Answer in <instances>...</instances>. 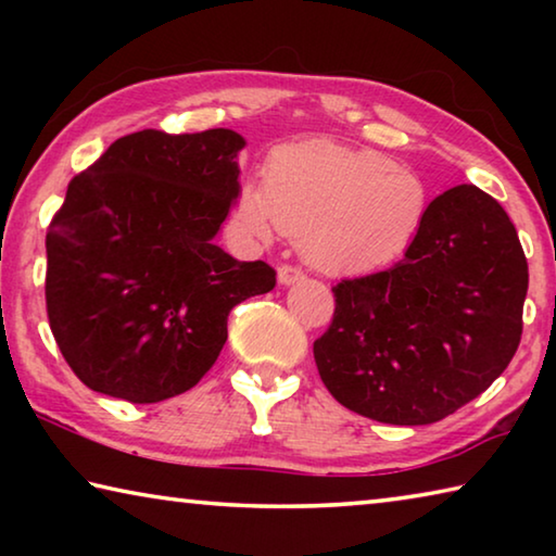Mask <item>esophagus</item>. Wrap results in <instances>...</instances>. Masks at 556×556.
Here are the masks:
<instances>
[{
	"label": "esophagus",
	"mask_w": 556,
	"mask_h": 556,
	"mask_svg": "<svg viewBox=\"0 0 556 556\" xmlns=\"http://www.w3.org/2000/svg\"><path fill=\"white\" fill-rule=\"evenodd\" d=\"M277 277H279V285L289 287V285H296V281L304 279V271H301V269L294 267V265H279Z\"/></svg>",
	"instance_id": "esophagus-1"
}]
</instances>
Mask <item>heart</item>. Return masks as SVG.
<instances>
[{"label":"heart","mask_w":556,"mask_h":556,"mask_svg":"<svg viewBox=\"0 0 556 556\" xmlns=\"http://www.w3.org/2000/svg\"><path fill=\"white\" fill-rule=\"evenodd\" d=\"M427 211L417 174L375 149L328 139L289 144L269 156L265 188L242 184L235 218L260 240L275 228L326 275H363L400 257Z\"/></svg>","instance_id":"obj_1"}]
</instances>
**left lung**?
Segmentation results:
<instances>
[{"label":"left lung","mask_w":556,"mask_h":556,"mask_svg":"<svg viewBox=\"0 0 556 556\" xmlns=\"http://www.w3.org/2000/svg\"><path fill=\"white\" fill-rule=\"evenodd\" d=\"M527 279L503 205L476 186L448 188L397 265L333 287V321L314 341L318 375L355 414L434 425L510 365Z\"/></svg>","instance_id":"left-lung-1"}]
</instances>
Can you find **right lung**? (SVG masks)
<instances>
[{
	"instance_id": "1",
	"label": "right lung",
	"mask_w": 556,
	"mask_h": 556,
	"mask_svg": "<svg viewBox=\"0 0 556 556\" xmlns=\"http://www.w3.org/2000/svg\"><path fill=\"white\" fill-rule=\"evenodd\" d=\"M232 129L119 137L68 184L46 232V312L90 390L154 404L191 390L228 341V314L277 271L213 242L240 191Z\"/></svg>"
}]
</instances>
